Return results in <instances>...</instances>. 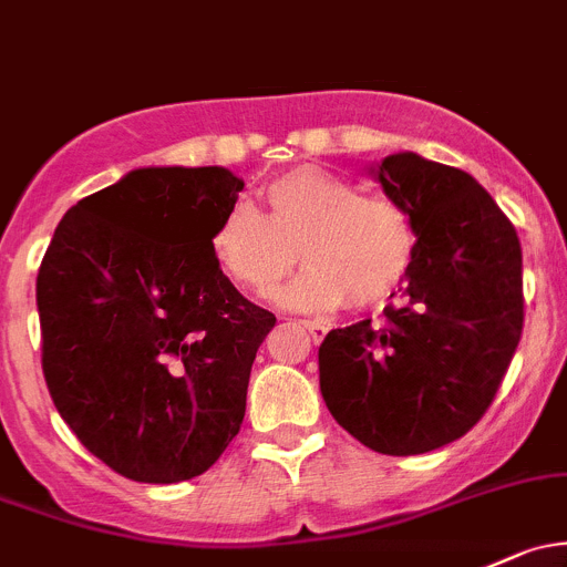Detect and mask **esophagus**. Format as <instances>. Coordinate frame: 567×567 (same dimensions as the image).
<instances>
[{"label":"esophagus","instance_id":"1","mask_svg":"<svg viewBox=\"0 0 567 567\" xmlns=\"http://www.w3.org/2000/svg\"><path fill=\"white\" fill-rule=\"evenodd\" d=\"M301 326L309 331V337H312L315 344L323 342V337L329 333V329H326L323 323H318V320H301Z\"/></svg>","mask_w":567,"mask_h":567}]
</instances>
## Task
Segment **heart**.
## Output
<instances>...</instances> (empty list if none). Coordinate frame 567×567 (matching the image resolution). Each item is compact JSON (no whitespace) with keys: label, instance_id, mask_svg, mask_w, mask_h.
Here are the masks:
<instances>
[{"label":"heart","instance_id":"heart-1","mask_svg":"<svg viewBox=\"0 0 567 567\" xmlns=\"http://www.w3.org/2000/svg\"><path fill=\"white\" fill-rule=\"evenodd\" d=\"M268 217L247 200L225 212L212 249L236 285L271 299L288 274L309 264L285 301L301 309L378 307L413 264V230L385 195H359L320 168H296L266 189Z\"/></svg>","mask_w":567,"mask_h":567}]
</instances>
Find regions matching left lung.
Masks as SVG:
<instances>
[{"label": "left lung", "mask_w": 567, "mask_h": 567, "mask_svg": "<svg viewBox=\"0 0 567 567\" xmlns=\"http://www.w3.org/2000/svg\"><path fill=\"white\" fill-rule=\"evenodd\" d=\"M408 214L413 264L383 318L329 331L320 393L337 424L378 454L443 449L481 421L522 339V244L464 171L415 152L372 165Z\"/></svg>", "instance_id": "left-lung-1"}]
</instances>
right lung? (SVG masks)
Segmentation results:
<instances>
[{
	"label": "right lung",
	"mask_w": 567,
	"mask_h": 567,
	"mask_svg": "<svg viewBox=\"0 0 567 567\" xmlns=\"http://www.w3.org/2000/svg\"><path fill=\"white\" fill-rule=\"evenodd\" d=\"M244 182L228 168H135L70 208L38 274L43 374L100 462L141 484L206 473L238 434L277 318L212 249Z\"/></svg>",
	"instance_id": "add662e5"
}]
</instances>
